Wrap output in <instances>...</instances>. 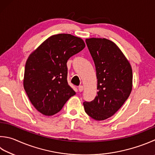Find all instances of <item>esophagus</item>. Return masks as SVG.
I'll use <instances>...</instances> for the list:
<instances>
[{
	"mask_svg": "<svg viewBox=\"0 0 155 155\" xmlns=\"http://www.w3.org/2000/svg\"><path fill=\"white\" fill-rule=\"evenodd\" d=\"M78 90H79V92H82L83 90H84V86H80L78 87Z\"/></svg>",
	"mask_w": 155,
	"mask_h": 155,
	"instance_id": "obj_1",
	"label": "esophagus"
}]
</instances>
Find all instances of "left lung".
Listing matches in <instances>:
<instances>
[{
	"label": "left lung",
	"mask_w": 155,
	"mask_h": 155,
	"mask_svg": "<svg viewBox=\"0 0 155 155\" xmlns=\"http://www.w3.org/2000/svg\"><path fill=\"white\" fill-rule=\"evenodd\" d=\"M94 62L97 95L84 102V110L90 117L103 121L113 116L129 97L132 89V69L116 44L106 38L86 39Z\"/></svg>",
	"instance_id": "left-lung-1"
}]
</instances>
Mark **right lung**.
Masks as SVG:
<instances>
[{"mask_svg":"<svg viewBox=\"0 0 155 155\" xmlns=\"http://www.w3.org/2000/svg\"><path fill=\"white\" fill-rule=\"evenodd\" d=\"M84 48L80 38L59 34L48 38L30 54L25 63L23 87L38 111L53 115L75 94L67 80V62Z\"/></svg>","mask_w":155,"mask_h":155,"instance_id":"obj_1","label":"right lung"}]
</instances>
